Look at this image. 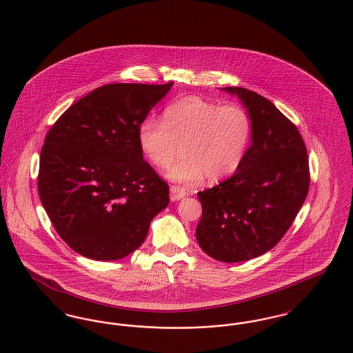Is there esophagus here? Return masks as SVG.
Returning <instances> with one entry per match:
<instances>
[{
	"instance_id": "34e87169",
	"label": "esophagus",
	"mask_w": 353,
	"mask_h": 353,
	"mask_svg": "<svg viewBox=\"0 0 353 353\" xmlns=\"http://www.w3.org/2000/svg\"><path fill=\"white\" fill-rule=\"evenodd\" d=\"M187 194V192L180 188V187H176V185H172L170 187V200L172 201H177V200H181L184 199Z\"/></svg>"
}]
</instances>
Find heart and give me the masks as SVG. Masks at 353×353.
<instances>
[{
  "instance_id": "obj_1",
  "label": "heart",
  "mask_w": 353,
  "mask_h": 353,
  "mask_svg": "<svg viewBox=\"0 0 353 353\" xmlns=\"http://www.w3.org/2000/svg\"><path fill=\"white\" fill-rule=\"evenodd\" d=\"M252 134L251 117L243 106L200 97L181 98L165 110V121L145 118L138 128V142L145 157L156 166H169L165 177L173 183L196 185L234 174L243 163Z\"/></svg>"
}]
</instances>
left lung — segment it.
<instances>
[{
    "mask_svg": "<svg viewBox=\"0 0 353 353\" xmlns=\"http://www.w3.org/2000/svg\"><path fill=\"white\" fill-rule=\"evenodd\" d=\"M235 95L251 117V143L239 169L197 193L203 215L196 239L211 258L244 262L278 243L307 196L309 161L299 129L269 99L243 87Z\"/></svg>",
    "mask_w": 353,
    "mask_h": 353,
    "instance_id": "8db88e82",
    "label": "left lung"
}]
</instances>
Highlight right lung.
Returning <instances> with one entry per match:
<instances>
[{"label":"right lung","instance_id":"1","mask_svg":"<svg viewBox=\"0 0 353 353\" xmlns=\"http://www.w3.org/2000/svg\"><path fill=\"white\" fill-rule=\"evenodd\" d=\"M172 85L95 88L65 110L46 137L40 200L59 236L83 256H128L168 207L169 187L143 160L138 128Z\"/></svg>","mask_w":353,"mask_h":353}]
</instances>
